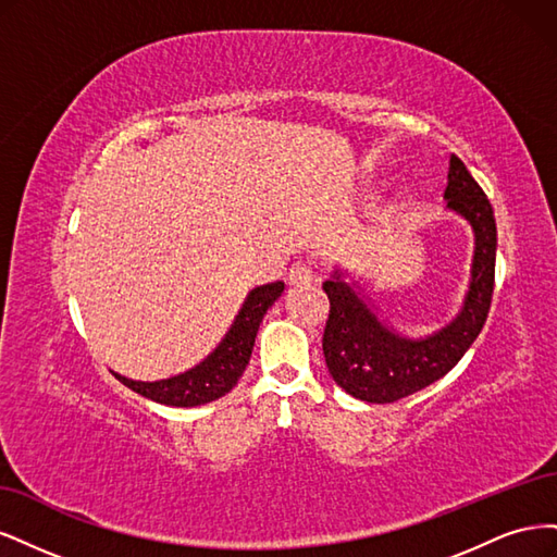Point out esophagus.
Instances as JSON below:
<instances>
[{"mask_svg": "<svg viewBox=\"0 0 557 557\" xmlns=\"http://www.w3.org/2000/svg\"><path fill=\"white\" fill-rule=\"evenodd\" d=\"M288 281L293 285H309L313 283V269L307 264H295L288 274Z\"/></svg>", "mask_w": 557, "mask_h": 557, "instance_id": "34e87169", "label": "esophagus"}]
</instances>
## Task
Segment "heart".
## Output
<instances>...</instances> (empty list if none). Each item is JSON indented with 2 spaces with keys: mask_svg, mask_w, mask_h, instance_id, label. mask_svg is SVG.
Returning a JSON list of instances; mask_svg holds the SVG:
<instances>
[{
  "mask_svg": "<svg viewBox=\"0 0 557 557\" xmlns=\"http://www.w3.org/2000/svg\"><path fill=\"white\" fill-rule=\"evenodd\" d=\"M401 207H404V201L399 199V201H397V205H395V209H401Z\"/></svg>",
  "mask_w": 557,
  "mask_h": 557,
  "instance_id": "1",
  "label": "heart"
}]
</instances>
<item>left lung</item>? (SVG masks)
<instances>
[{"label": "left lung", "instance_id": "8db88e82", "mask_svg": "<svg viewBox=\"0 0 557 557\" xmlns=\"http://www.w3.org/2000/svg\"><path fill=\"white\" fill-rule=\"evenodd\" d=\"M446 211L460 215L474 234L469 285L460 311L423 336L401 334L387 323L362 283L336 267L323 283L330 318L323 334L325 364L334 383L369 404H391L446 376L476 342L495 288L497 225L491 201L460 158L450 156L444 190Z\"/></svg>", "mask_w": 557, "mask_h": 557}]
</instances>
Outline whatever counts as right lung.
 Instances as JSON below:
<instances>
[{"instance_id":"right-lung-1","label":"right lung","mask_w":557,"mask_h":557,"mask_svg":"<svg viewBox=\"0 0 557 557\" xmlns=\"http://www.w3.org/2000/svg\"><path fill=\"white\" fill-rule=\"evenodd\" d=\"M283 290L285 285L281 281L252 288L246 295L239 313L234 315L221 344L199 364L190 367L188 372L160 381H134L117 372H113V376L127 385L129 391L158 404H166V407H199V404H209L227 395L242 379L250 360V352L252 346H256V336L267 309H272Z\"/></svg>"}]
</instances>
